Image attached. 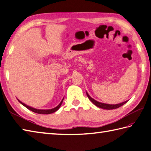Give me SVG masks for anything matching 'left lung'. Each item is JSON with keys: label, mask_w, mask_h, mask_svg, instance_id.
I'll list each match as a JSON object with an SVG mask.
<instances>
[{"label": "left lung", "mask_w": 151, "mask_h": 151, "mask_svg": "<svg viewBox=\"0 0 151 151\" xmlns=\"http://www.w3.org/2000/svg\"><path fill=\"white\" fill-rule=\"evenodd\" d=\"M86 94H87V96L88 98V99L90 100L92 102H93L95 106L100 107V108H102L104 109H116L118 107H121L122 106L124 105V104H126L128 100H127L125 101H123L122 103L120 104H104V103H101L100 102V101H98L96 100H95L94 99H93V98H91L90 96V95L88 94L87 92H86Z\"/></svg>", "instance_id": "1"}]
</instances>
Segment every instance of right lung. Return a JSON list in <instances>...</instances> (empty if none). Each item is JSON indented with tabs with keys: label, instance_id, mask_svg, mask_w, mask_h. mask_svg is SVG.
<instances>
[{
	"label": "right lung",
	"instance_id": "right-lung-1",
	"mask_svg": "<svg viewBox=\"0 0 151 151\" xmlns=\"http://www.w3.org/2000/svg\"><path fill=\"white\" fill-rule=\"evenodd\" d=\"M17 100H18V101H19L21 104H22L23 106H24V107H26L27 109L30 110V111H32L35 112V113H38V114H45V115H46V114H51V113H54V112H55V111H57L60 108V106L62 105V103H63V101L64 98H63V100H61L60 103L59 104H58V105L57 107H54V108L51 109H38L34 108V107H30V106H29L26 105L25 104L23 103L22 101H21L19 99H17Z\"/></svg>",
	"mask_w": 151,
	"mask_h": 151
}]
</instances>
